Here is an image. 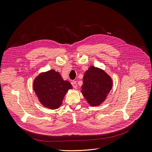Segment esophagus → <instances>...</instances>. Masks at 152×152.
<instances>
[{"mask_svg":"<svg viewBox=\"0 0 152 152\" xmlns=\"http://www.w3.org/2000/svg\"><path fill=\"white\" fill-rule=\"evenodd\" d=\"M72 86H73V87L74 88H77V87H78V86H77V83H76V81H73L72 83Z\"/></svg>","mask_w":152,"mask_h":152,"instance_id":"esophagus-1","label":"esophagus"}]
</instances>
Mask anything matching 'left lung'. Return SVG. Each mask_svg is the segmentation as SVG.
Listing matches in <instances>:
<instances>
[{
    "mask_svg": "<svg viewBox=\"0 0 152 152\" xmlns=\"http://www.w3.org/2000/svg\"><path fill=\"white\" fill-rule=\"evenodd\" d=\"M113 84L111 77L104 70L91 66L84 75L81 92L90 106H99L107 98Z\"/></svg>",
    "mask_w": 152,
    "mask_h": 152,
    "instance_id": "8db88e82",
    "label": "left lung"
}]
</instances>
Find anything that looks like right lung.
<instances>
[{
  "instance_id": "obj_1",
  "label": "right lung",
  "mask_w": 152,
  "mask_h": 152,
  "mask_svg": "<svg viewBox=\"0 0 152 152\" xmlns=\"http://www.w3.org/2000/svg\"><path fill=\"white\" fill-rule=\"evenodd\" d=\"M33 88L43 107L56 110L62 105L65 95L72 87L70 82L64 80L58 72L50 69L41 72L35 77Z\"/></svg>"
}]
</instances>
